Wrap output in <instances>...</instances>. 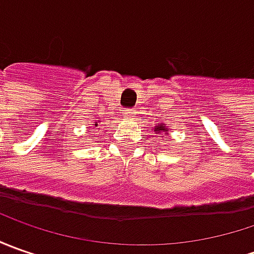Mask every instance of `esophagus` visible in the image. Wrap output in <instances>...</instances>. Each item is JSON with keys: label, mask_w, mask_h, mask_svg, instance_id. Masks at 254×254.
<instances>
[{"label": "esophagus", "mask_w": 254, "mask_h": 254, "mask_svg": "<svg viewBox=\"0 0 254 254\" xmlns=\"http://www.w3.org/2000/svg\"><path fill=\"white\" fill-rule=\"evenodd\" d=\"M134 110H132V109H126V110H124V117H132V116H134Z\"/></svg>", "instance_id": "34e87169"}]
</instances>
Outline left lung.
Listing matches in <instances>:
<instances>
[{"instance_id": "obj_1", "label": "left lung", "mask_w": 254, "mask_h": 254, "mask_svg": "<svg viewBox=\"0 0 254 254\" xmlns=\"http://www.w3.org/2000/svg\"><path fill=\"white\" fill-rule=\"evenodd\" d=\"M154 131L155 132H164L165 131V134H168V131H170V128L164 124V123H161V124H157L155 126V128H154Z\"/></svg>"}]
</instances>
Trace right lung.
Instances as JSON below:
<instances>
[{
    "label": "right lung",
    "instance_id": "right-lung-1",
    "mask_svg": "<svg viewBox=\"0 0 254 254\" xmlns=\"http://www.w3.org/2000/svg\"><path fill=\"white\" fill-rule=\"evenodd\" d=\"M94 126H97V122H96V124H94Z\"/></svg>",
    "mask_w": 254,
    "mask_h": 254
}]
</instances>
